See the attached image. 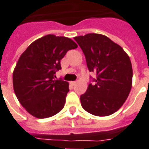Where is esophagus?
I'll list each match as a JSON object with an SVG mask.
<instances>
[{"mask_svg": "<svg viewBox=\"0 0 149 149\" xmlns=\"http://www.w3.org/2000/svg\"><path fill=\"white\" fill-rule=\"evenodd\" d=\"M70 84H71L72 86H74V85H75V84H76V81H71V82H70Z\"/></svg>", "mask_w": 149, "mask_h": 149, "instance_id": "1", "label": "esophagus"}]
</instances>
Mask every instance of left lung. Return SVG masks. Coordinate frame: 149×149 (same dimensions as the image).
Listing matches in <instances>:
<instances>
[{"instance_id":"1","label":"left lung","mask_w":149,"mask_h":149,"mask_svg":"<svg viewBox=\"0 0 149 149\" xmlns=\"http://www.w3.org/2000/svg\"><path fill=\"white\" fill-rule=\"evenodd\" d=\"M85 55L94 82L81 95L82 107L97 116L114 113L127 99L132 88V68L123 48L106 36L88 33L74 38Z\"/></svg>"}]
</instances>
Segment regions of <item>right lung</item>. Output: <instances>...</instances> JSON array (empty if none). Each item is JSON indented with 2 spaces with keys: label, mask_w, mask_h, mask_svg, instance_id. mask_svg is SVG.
<instances>
[{
  "label": "right lung",
  "mask_w": 149,
  "mask_h": 149,
  "mask_svg": "<svg viewBox=\"0 0 149 149\" xmlns=\"http://www.w3.org/2000/svg\"><path fill=\"white\" fill-rule=\"evenodd\" d=\"M77 47L69 38L49 34L33 42L20 55L13 71V90L32 116L48 118L63 109L68 83L54 76L66 52Z\"/></svg>",
  "instance_id": "right-lung-1"
}]
</instances>
